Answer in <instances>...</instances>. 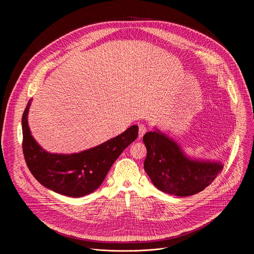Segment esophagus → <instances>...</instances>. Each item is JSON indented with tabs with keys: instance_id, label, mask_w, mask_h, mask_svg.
Instances as JSON below:
<instances>
[{
	"instance_id": "1",
	"label": "esophagus",
	"mask_w": 254,
	"mask_h": 254,
	"mask_svg": "<svg viewBox=\"0 0 254 254\" xmlns=\"http://www.w3.org/2000/svg\"><path fill=\"white\" fill-rule=\"evenodd\" d=\"M147 132V127H146V126H143V125H139L138 126V138H140V137H142V135Z\"/></svg>"
}]
</instances>
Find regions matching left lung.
Masks as SVG:
<instances>
[{
  "mask_svg": "<svg viewBox=\"0 0 254 254\" xmlns=\"http://www.w3.org/2000/svg\"><path fill=\"white\" fill-rule=\"evenodd\" d=\"M142 140L148 151L143 168L153 184L164 193L180 197L197 194L223 169L219 162L188 158L176 141L158 129L148 131Z\"/></svg>",
  "mask_w": 254,
  "mask_h": 254,
  "instance_id": "8db88e82",
  "label": "left lung"
}]
</instances>
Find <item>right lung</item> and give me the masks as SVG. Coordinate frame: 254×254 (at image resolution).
<instances>
[{
    "mask_svg": "<svg viewBox=\"0 0 254 254\" xmlns=\"http://www.w3.org/2000/svg\"><path fill=\"white\" fill-rule=\"evenodd\" d=\"M29 100L22 117L23 153L26 164L40 184L64 196L78 198L95 191L123 151L137 137L131 126L120 135L77 154H50L34 139L28 126Z\"/></svg>",
    "mask_w": 254,
    "mask_h": 254,
    "instance_id": "right-lung-1",
    "label": "right lung"
}]
</instances>
